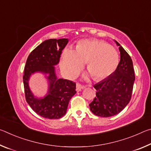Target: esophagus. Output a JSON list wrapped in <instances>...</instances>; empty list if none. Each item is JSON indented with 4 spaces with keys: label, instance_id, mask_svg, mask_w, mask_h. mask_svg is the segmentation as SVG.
Returning a JSON list of instances; mask_svg holds the SVG:
<instances>
[{
    "label": "esophagus",
    "instance_id": "1",
    "mask_svg": "<svg viewBox=\"0 0 151 151\" xmlns=\"http://www.w3.org/2000/svg\"><path fill=\"white\" fill-rule=\"evenodd\" d=\"M85 88H86V86L81 85L80 83H76V91H77V92L81 91L82 89Z\"/></svg>",
    "mask_w": 151,
    "mask_h": 151
}]
</instances>
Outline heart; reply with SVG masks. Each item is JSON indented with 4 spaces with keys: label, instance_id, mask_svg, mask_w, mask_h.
Segmentation results:
<instances>
[{
    "label": "heart",
    "instance_id": "1",
    "mask_svg": "<svg viewBox=\"0 0 151 151\" xmlns=\"http://www.w3.org/2000/svg\"><path fill=\"white\" fill-rule=\"evenodd\" d=\"M85 63L86 70L94 80L101 81L115 71L119 55L115 48L98 39L81 40L75 50L66 48L63 50L61 68L68 77H75Z\"/></svg>",
    "mask_w": 151,
    "mask_h": 151
}]
</instances>
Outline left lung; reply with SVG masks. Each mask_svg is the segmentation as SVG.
<instances>
[{
    "mask_svg": "<svg viewBox=\"0 0 151 151\" xmlns=\"http://www.w3.org/2000/svg\"><path fill=\"white\" fill-rule=\"evenodd\" d=\"M121 60L116 69L108 78L94 85L96 97L89 104L96 116L109 117L122 111L131 101L135 80L131 57L118 42Z\"/></svg>",
    "mask_w": 151,
    "mask_h": 151,
    "instance_id": "obj_1",
    "label": "left lung"
}]
</instances>
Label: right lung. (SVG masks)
Listing matches in <instances>:
<instances>
[{"instance_id": "add662e5", "label": "right lung", "mask_w": 151, "mask_h": 151, "mask_svg": "<svg viewBox=\"0 0 151 151\" xmlns=\"http://www.w3.org/2000/svg\"><path fill=\"white\" fill-rule=\"evenodd\" d=\"M68 42L67 39L46 40L30 53L27 60L23 75L25 98L33 111L43 118L57 119L65 115L68 103L76 93L75 82L57 78L55 74L54 66L59 63ZM35 72L47 75L49 91L43 98L35 97L29 88V77Z\"/></svg>"}]
</instances>
